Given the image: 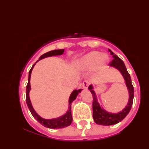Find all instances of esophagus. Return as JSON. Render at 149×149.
<instances>
[{"mask_svg": "<svg viewBox=\"0 0 149 149\" xmlns=\"http://www.w3.org/2000/svg\"><path fill=\"white\" fill-rule=\"evenodd\" d=\"M83 87L84 88V89H86V88L89 86V85H90V82L88 81H87V80H86V81H84L83 83Z\"/></svg>", "mask_w": 149, "mask_h": 149, "instance_id": "obj_1", "label": "esophagus"}]
</instances>
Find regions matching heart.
<instances>
[{
    "instance_id": "b5f03b06",
    "label": "heart",
    "mask_w": 149,
    "mask_h": 149,
    "mask_svg": "<svg viewBox=\"0 0 149 149\" xmlns=\"http://www.w3.org/2000/svg\"><path fill=\"white\" fill-rule=\"evenodd\" d=\"M109 58L106 54H102L98 51H92L83 56L79 63L81 69L86 70L97 66L99 70L102 69L108 61Z\"/></svg>"
}]
</instances>
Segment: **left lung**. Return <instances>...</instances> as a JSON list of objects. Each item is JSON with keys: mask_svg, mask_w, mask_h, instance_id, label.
Segmentation results:
<instances>
[{"mask_svg": "<svg viewBox=\"0 0 149 149\" xmlns=\"http://www.w3.org/2000/svg\"><path fill=\"white\" fill-rule=\"evenodd\" d=\"M109 52L111 53V55L114 58L111 63L109 65L112 67L118 69L121 73L122 76L123 77L125 81V84L127 86V90L129 91V100L127 105L121 111L117 113H112L107 112V111L103 109L102 107H100L99 103L97 101V98L96 93L93 90V87L92 84H91L88 87L93 95V118L95 122L97 124L102 125H111L116 124V123L122 121L124 119L125 117L128 115L130 111L131 107L132 106L134 98V88L131 83V76L128 73L127 69L125 66L124 63L122 60L119 58L118 56L115 54L111 50L108 49Z\"/></svg>", "mask_w": 149, "mask_h": 149, "instance_id": "obj_1", "label": "left lung"}]
</instances>
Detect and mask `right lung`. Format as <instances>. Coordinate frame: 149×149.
<instances>
[{
    "mask_svg": "<svg viewBox=\"0 0 149 149\" xmlns=\"http://www.w3.org/2000/svg\"><path fill=\"white\" fill-rule=\"evenodd\" d=\"M64 49H59V50H51V51L47 52L44 54L42 55L40 57L39 59L34 63L32 68H31L30 71L29 72V78H28V83L26 86V103L28 106V108H29V111H31L32 115L33 117L35 118L38 122H40L41 124L43 125L44 127L50 128V129H60V128H63L66 127L67 126L70 125L72 122V116L71 113V104L75 99H76L77 96L78 94L79 93L82 89L79 90H74L72 91L71 93L70 96L69 98V107H68V110L66 111V113L63 115L61 116H59L58 118H53V119H45L41 117L40 115H38V113L35 111V110L34 109L33 107L31 104V102L29 98V91L31 90V84H30V79H31V72H32L33 69L34 68V65H36V63L40 61V60L42 59L43 58H47V57H50L53 56H59V55H62L63 52H64Z\"/></svg>",
    "mask_w": 149,
    "mask_h": 149,
    "instance_id": "add662e5",
    "label": "right lung"
}]
</instances>
